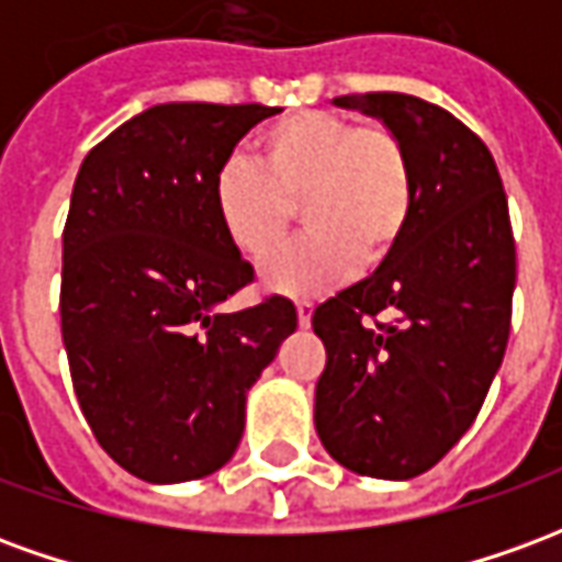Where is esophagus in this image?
I'll return each instance as SVG.
<instances>
[{"label": "esophagus", "mask_w": 562, "mask_h": 562, "mask_svg": "<svg viewBox=\"0 0 562 562\" xmlns=\"http://www.w3.org/2000/svg\"><path fill=\"white\" fill-rule=\"evenodd\" d=\"M310 318H313V301H297V325L310 328Z\"/></svg>", "instance_id": "34e87169"}]
</instances>
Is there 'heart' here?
<instances>
[{"label": "heart", "mask_w": 562, "mask_h": 562, "mask_svg": "<svg viewBox=\"0 0 562 562\" xmlns=\"http://www.w3.org/2000/svg\"><path fill=\"white\" fill-rule=\"evenodd\" d=\"M256 165L225 159L213 173V210L228 244L265 265L289 244L301 216L304 244L265 270L270 289L316 294L385 265L409 232L418 198L413 153L385 123L334 111H297L261 128Z\"/></svg>", "instance_id": "1"}]
</instances>
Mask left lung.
Returning <instances> with one entry per match:
<instances>
[{"mask_svg":"<svg viewBox=\"0 0 562 562\" xmlns=\"http://www.w3.org/2000/svg\"><path fill=\"white\" fill-rule=\"evenodd\" d=\"M413 153L409 232L373 277L313 313L325 342L316 430L346 470L415 479L470 430L506 355L515 237L496 161L446 108L406 92L334 99Z\"/></svg>","mask_w":562,"mask_h":562,"instance_id":"left-lung-1","label":"left lung"}]
</instances>
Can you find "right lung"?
Returning a JSON list of instances; mask_svg holds the SVG:
<instances>
[{
  "mask_svg": "<svg viewBox=\"0 0 562 562\" xmlns=\"http://www.w3.org/2000/svg\"><path fill=\"white\" fill-rule=\"evenodd\" d=\"M265 104H156L87 153L63 228L59 318L92 436L144 482L228 463L246 391L297 328L289 297L222 304L256 270L222 234L213 173Z\"/></svg>",
  "mask_w": 562,
  "mask_h": 562,
  "instance_id": "right-lung-1",
  "label": "right lung"
}]
</instances>
